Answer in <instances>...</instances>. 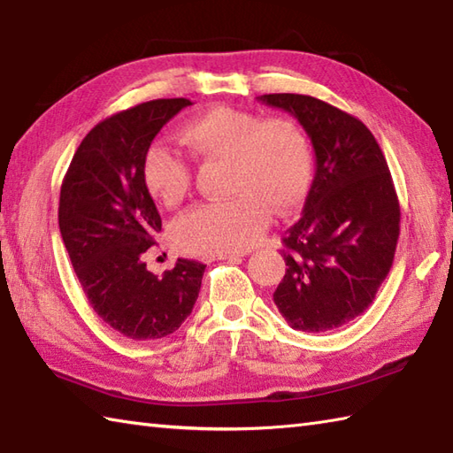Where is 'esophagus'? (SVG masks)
Returning <instances> with one entry per match:
<instances>
[{"label":"esophagus","mask_w":453,"mask_h":453,"mask_svg":"<svg viewBox=\"0 0 453 453\" xmlns=\"http://www.w3.org/2000/svg\"><path fill=\"white\" fill-rule=\"evenodd\" d=\"M243 257V253H219V255H214V257H210L208 261H235V258H242Z\"/></svg>","instance_id":"esophagus-1"}]
</instances>
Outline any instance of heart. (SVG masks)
Segmentation results:
<instances>
[{
  "label": "heart",
  "mask_w": 453,
  "mask_h": 453,
  "mask_svg": "<svg viewBox=\"0 0 453 453\" xmlns=\"http://www.w3.org/2000/svg\"><path fill=\"white\" fill-rule=\"evenodd\" d=\"M179 140L198 161H227L224 202L187 211L173 227V242L185 253H239L251 247L268 224L271 210L288 214L300 206L311 180V150L305 134L288 119L218 104L182 124ZM143 182L159 204H180L192 185L190 163L165 143L143 157Z\"/></svg>",
  "instance_id": "heart-1"
}]
</instances>
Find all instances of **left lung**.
Masks as SVG:
<instances>
[{"label":"left lung","mask_w":453,"mask_h":453,"mask_svg":"<svg viewBox=\"0 0 453 453\" xmlns=\"http://www.w3.org/2000/svg\"><path fill=\"white\" fill-rule=\"evenodd\" d=\"M302 124L315 151L303 216L282 237L286 274L274 303L303 333L339 329L368 310L389 274L401 208L383 151L365 124L310 95H261Z\"/></svg>","instance_id":"left-lung-1"}]
</instances>
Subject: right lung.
Masks as SVG:
<instances>
[{"label": "right lung", "mask_w": 453, "mask_h": 453, "mask_svg": "<svg viewBox=\"0 0 453 453\" xmlns=\"http://www.w3.org/2000/svg\"><path fill=\"white\" fill-rule=\"evenodd\" d=\"M188 99H156L99 122L67 169L58 224L75 276L101 319L132 341L175 333L190 315L206 265L179 258L157 278L143 263L161 216L143 182L153 138Z\"/></svg>", "instance_id": "1"}]
</instances>
